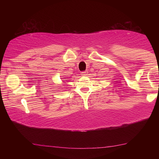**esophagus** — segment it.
Instances as JSON below:
<instances>
[{"mask_svg": "<svg viewBox=\"0 0 159 159\" xmlns=\"http://www.w3.org/2000/svg\"><path fill=\"white\" fill-rule=\"evenodd\" d=\"M81 75L82 76H86V75H88V71H82L81 73Z\"/></svg>", "mask_w": 159, "mask_h": 159, "instance_id": "34e87169", "label": "esophagus"}]
</instances>
